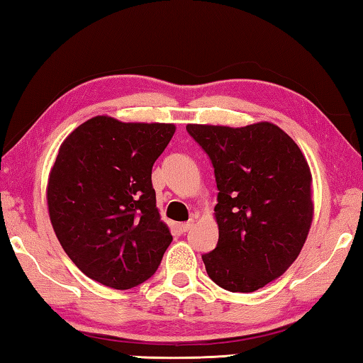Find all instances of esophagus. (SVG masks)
<instances>
[{
  "mask_svg": "<svg viewBox=\"0 0 363 363\" xmlns=\"http://www.w3.org/2000/svg\"><path fill=\"white\" fill-rule=\"evenodd\" d=\"M177 227H179L181 232H187L194 227V220H189V223H181Z\"/></svg>",
  "mask_w": 363,
  "mask_h": 363,
  "instance_id": "1",
  "label": "esophagus"
}]
</instances>
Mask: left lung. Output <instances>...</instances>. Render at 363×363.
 I'll list each match as a JSON object with an SVG mask.
<instances>
[{
  "mask_svg": "<svg viewBox=\"0 0 363 363\" xmlns=\"http://www.w3.org/2000/svg\"><path fill=\"white\" fill-rule=\"evenodd\" d=\"M186 128L210 155L219 190V240L201 256L206 272L224 290H259L284 275L304 247L314 218L309 163L270 121Z\"/></svg>",
  "mask_w": 363,
  "mask_h": 363,
  "instance_id": "left-lung-1",
  "label": "left lung"
}]
</instances>
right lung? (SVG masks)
Masks as SVG:
<instances>
[{
  "instance_id": "obj_1",
  "label": "right lung",
  "mask_w": 363,
  "mask_h": 363,
  "mask_svg": "<svg viewBox=\"0 0 363 363\" xmlns=\"http://www.w3.org/2000/svg\"><path fill=\"white\" fill-rule=\"evenodd\" d=\"M174 123H125L97 115L59 147L48 177L49 219L86 277L128 290L158 269L169 247L152 187V167Z\"/></svg>"
}]
</instances>
